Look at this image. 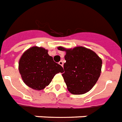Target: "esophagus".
I'll return each instance as SVG.
<instances>
[{"instance_id":"obj_1","label":"esophagus","mask_w":122,"mask_h":122,"mask_svg":"<svg viewBox=\"0 0 122 122\" xmlns=\"http://www.w3.org/2000/svg\"><path fill=\"white\" fill-rule=\"evenodd\" d=\"M58 64H59L60 66H63V64H64V63H63V61H62V60H60L59 62H58Z\"/></svg>"}]
</instances>
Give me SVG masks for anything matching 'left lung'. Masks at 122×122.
I'll list each match as a JSON object with an SVG mask.
<instances>
[{
	"label": "left lung",
	"mask_w": 122,
	"mask_h": 122,
	"mask_svg": "<svg viewBox=\"0 0 122 122\" xmlns=\"http://www.w3.org/2000/svg\"><path fill=\"white\" fill-rule=\"evenodd\" d=\"M60 51L66 52L62 76L68 91L73 95H82L90 91L98 81L102 60L95 52L83 46Z\"/></svg>",
	"instance_id": "left-lung-1"
}]
</instances>
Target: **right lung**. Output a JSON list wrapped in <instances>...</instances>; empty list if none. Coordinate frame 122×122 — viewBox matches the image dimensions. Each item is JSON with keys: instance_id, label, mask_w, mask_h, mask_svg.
I'll return each instance as SVG.
<instances>
[{"instance_id": "add662e5", "label": "right lung", "mask_w": 122, "mask_h": 122, "mask_svg": "<svg viewBox=\"0 0 122 122\" xmlns=\"http://www.w3.org/2000/svg\"><path fill=\"white\" fill-rule=\"evenodd\" d=\"M19 71L25 84L35 90L43 89L63 68L49 56L48 51L33 46L24 52L19 61Z\"/></svg>"}]
</instances>
